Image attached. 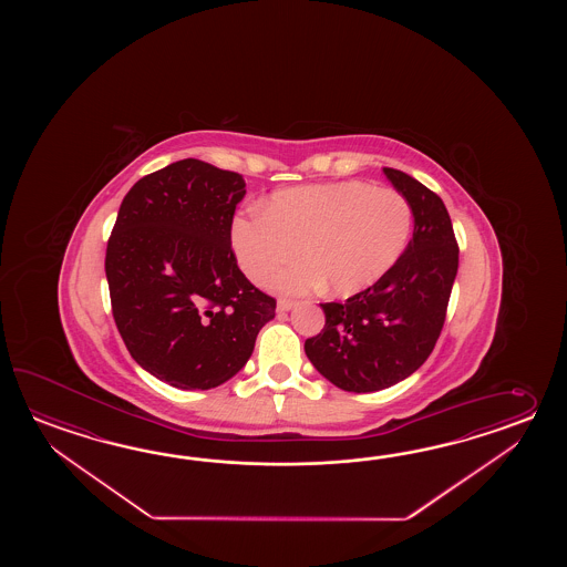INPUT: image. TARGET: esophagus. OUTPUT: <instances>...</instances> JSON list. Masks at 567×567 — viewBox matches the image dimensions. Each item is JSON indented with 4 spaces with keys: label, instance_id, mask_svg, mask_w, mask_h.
<instances>
[{
    "label": "esophagus",
    "instance_id": "obj_1",
    "mask_svg": "<svg viewBox=\"0 0 567 567\" xmlns=\"http://www.w3.org/2000/svg\"><path fill=\"white\" fill-rule=\"evenodd\" d=\"M293 306H296V301L281 298V300H278V312H289Z\"/></svg>",
    "mask_w": 567,
    "mask_h": 567
}]
</instances>
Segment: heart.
<instances>
[{"label": "heart", "mask_w": 567, "mask_h": 567, "mask_svg": "<svg viewBox=\"0 0 567 567\" xmlns=\"http://www.w3.org/2000/svg\"><path fill=\"white\" fill-rule=\"evenodd\" d=\"M413 208L389 186L347 181L306 184L276 193L264 210L235 217L230 245L239 267L266 286L279 267L300 254V264L274 279L281 293L328 288L350 296L371 288L405 251Z\"/></svg>", "instance_id": "b5f03b06"}]
</instances>
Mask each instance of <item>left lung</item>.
<instances>
[{
	"mask_svg": "<svg viewBox=\"0 0 567 567\" xmlns=\"http://www.w3.org/2000/svg\"><path fill=\"white\" fill-rule=\"evenodd\" d=\"M386 178L413 208V239L371 288L326 301V324L303 350L332 385L371 393L415 373L432 354L458 271V243L446 206L422 182L395 168Z\"/></svg>",
	"mask_w": 567,
	"mask_h": 567,
	"instance_id": "left-lung-1",
	"label": "left lung"
}]
</instances>
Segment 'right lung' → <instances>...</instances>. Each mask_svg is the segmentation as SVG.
<instances>
[{
    "label": "right lung",
    "instance_id": "right-lung-1",
    "mask_svg": "<svg viewBox=\"0 0 567 567\" xmlns=\"http://www.w3.org/2000/svg\"><path fill=\"white\" fill-rule=\"evenodd\" d=\"M243 196L241 174L186 157L121 203L105 255L111 310L133 361L168 385H223L276 316L230 247Z\"/></svg>",
    "mask_w": 567,
    "mask_h": 567
}]
</instances>
